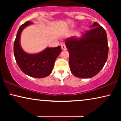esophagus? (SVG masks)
<instances>
[{"label":"esophagus","instance_id":"1","mask_svg":"<svg viewBox=\"0 0 121 121\" xmlns=\"http://www.w3.org/2000/svg\"><path fill=\"white\" fill-rule=\"evenodd\" d=\"M61 47H62V50H66L67 49V48H66V46L65 45H64V44H62V46H61Z\"/></svg>","mask_w":121,"mask_h":121}]
</instances>
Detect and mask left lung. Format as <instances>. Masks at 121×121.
Wrapping results in <instances>:
<instances>
[{
	"instance_id": "8db88e82",
	"label": "left lung",
	"mask_w": 121,
	"mask_h": 121,
	"mask_svg": "<svg viewBox=\"0 0 121 121\" xmlns=\"http://www.w3.org/2000/svg\"><path fill=\"white\" fill-rule=\"evenodd\" d=\"M91 30L82 37L65 39L69 53V66L72 73L79 78H90L102 69L108 53L106 32L94 22Z\"/></svg>"
}]
</instances>
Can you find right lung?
Masks as SVG:
<instances>
[{
    "label": "right lung",
    "mask_w": 121,
    "mask_h": 121,
    "mask_svg": "<svg viewBox=\"0 0 121 121\" xmlns=\"http://www.w3.org/2000/svg\"><path fill=\"white\" fill-rule=\"evenodd\" d=\"M27 21L19 27L14 43V53L18 66L25 74L31 77L43 78L52 72L56 59L62 51L60 46L47 47L42 52L29 54L23 50L20 44V36L23 30L32 24Z\"/></svg>",
    "instance_id": "1"
}]
</instances>
